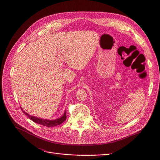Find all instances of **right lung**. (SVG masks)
<instances>
[{"label": "right lung", "instance_id": "add662e5", "mask_svg": "<svg viewBox=\"0 0 160 160\" xmlns=\"http://www.w3.org/2000/svg\"><path fill=\"white\" fill-rule=\"evenodd\" d=\"M21 109H22L21 108ZM22 112H24L25 115L28 117L29 119L32 120L36 123L42 125L43 126H46L48 127H52L57 125H59L61 124L62 122H64L66 119V111H64V114L62 117H61L59 118H57L56 120H48V119H44V118H40L38 117H36L34 116H32L27 112H26L25 111L22 110Z\"/></svg>", "mask_w": 160, "mask_h": 160}]
</instances>
